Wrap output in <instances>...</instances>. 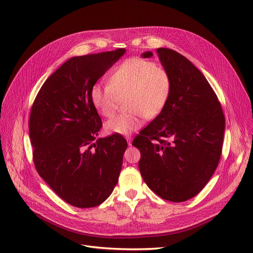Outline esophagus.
Here are the masks:
<instances>
[{
    "mask_svg": "<svg viewBox=\"0 0 253 253\" xmlns=\"http://www.w3.org/2000/svg\"><path fill=\"white\" fill-rule=\"evenodd\" d=\"M126 139H127V142L129 145H131V141H132V137L131 136H126Z\"/></svg>",
    "mask_w": 253,
    "mask_h": 253,
    "instance_id": "34e87169",
    "label": "esophagus"
}]
</instances>
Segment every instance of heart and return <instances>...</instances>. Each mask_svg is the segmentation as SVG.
<instances>
[{
    "label": "heart",
    "mask_w": 253,
    "mask_h": 253,
    "mask_svg": "<svg viewBox=\"0 0 253 253\" xmlns=\"http://www.w3.org/2000/svg\"><path fill=\"white\" fill-rule=\"evenodd\" d=\"M173 83L169 72L154 61L139 57L130 58L114 70L109 84H95L91 100L98 114L112 118L121 100L126 113L105 123L109 133L131 134L143 125L142 118L153 119L167 104Z\"/></svg>",
    "instance_id": "b5f03b06"
}]
</instances>
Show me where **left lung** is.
Returning <instances> with one entry per match:
<instances>
[{
  "instance_id": "obj_1",
  "label": "left lung",
  "mask_w": 253,
  "mask_h": 253,
  "mask_svg": "<svg viewBox=\"0 0 253 253\" xmlns=\"http://www.w3.org/2000/svg\"><path fill=\"white\" fill-rule=\"evenodd\" d=\"M156 52L173 87L163 111L132 145L140 151L138 167L148 187L167 201L183 202L203 190L218 165L224 116L214 90L189 59L167 48Z\"/></svg>"
}]
</instances>
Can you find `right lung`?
<instances>
[{
    "label": "right lung",
    "instance_id": "obj_1",
    "mask_svg": "<svg viewBox=\"0 0 253 253\" xmlns=\"http://www.w3.org/2000/svg\"><path fill=\"white\" fill-rule=\"evenodd\" d=\"M125 51L69 59L46 80L32 106L35 167L58 197L78 208L104 202L121 172L127 141L120 134L96 138L102 122L90 93Z\"/></svg>",
    "mask_w": 253,
    "mask_h": 253
}]
</instances>
